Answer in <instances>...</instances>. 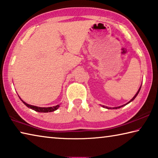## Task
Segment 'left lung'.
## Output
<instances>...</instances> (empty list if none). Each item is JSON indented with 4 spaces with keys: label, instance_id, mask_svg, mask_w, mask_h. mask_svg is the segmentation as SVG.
<instances>
[{
    "label": "left lung",
    "instance_id": "left-lung-1",
    "mask_svg": "<svg viewBox=\"0 0 158 158\" xmlns=\"http://www.w3.org/2000/svg\"><path fill=\"white\" fill-rule=\"evenodd\" d=\"M140 89H141V87L139 88V90H138V91H137V93H136V95H135V96H134V97H133V98H132V100H130V102H128V103H130V102H132V100H135V98H136V97H137V95H138V93H139V90H140ZM128 103H127V104H126V105H127V104H128ZM118 106V107L113 108V109H118V108H121V107H122V106ZM106 108H107V109H109V108H108V107H106Z\"/></svg>",
    "mask_w": 158,
    "mask_h": 158
}]
</instances>
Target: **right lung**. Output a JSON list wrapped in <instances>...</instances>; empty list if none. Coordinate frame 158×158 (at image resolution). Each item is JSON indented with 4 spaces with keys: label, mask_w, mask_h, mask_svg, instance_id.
I'll list each match as a JSON object with an SVG mask.
<instances>
[{
    "label": "right lung",
    "mask_w": 158,
    "mask_h": 158,
    "mask_svg": "<svg viewBox=\"0 0 158 158\" xmlns=\"http://www.w3.org/2000/svg\"><path fill=\"white\" fill-rule=\"evenodd\" d=\"M24 103V105H26V106L31 108V109H33V110L38 111V112H42V113H47V112H52V111H54L55 110L59 107V105H56L55 106H51V107H39V106H33V105H30L28 104H26L25 102H23V100H21Z\"/></svg>",
    "instance_id": "1"
}]
</instances>
